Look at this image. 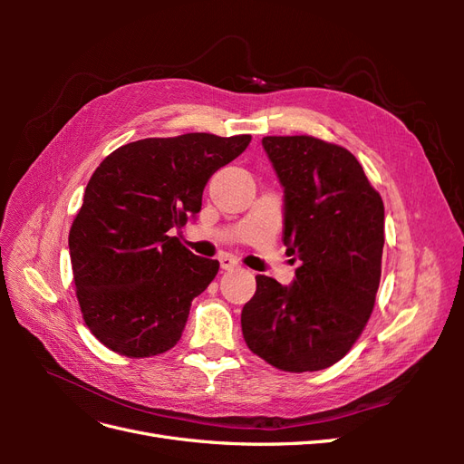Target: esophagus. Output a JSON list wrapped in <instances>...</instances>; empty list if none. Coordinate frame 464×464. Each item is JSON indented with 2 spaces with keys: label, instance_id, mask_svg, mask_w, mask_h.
Returning <instances> with one entry per match:
<instances>
[{
  "label": "esophagus",
  "instance_id": "34e87169",
  "mask_svg": "<svg viewBox=\"0 0 464 464\" xmlns=\"http://www.w3.org/2000/svg\"><path fill=\"white\" fill-rule=\"evenodd\" d=\"M218 261H220V266L224 271H234V269H237V266H240L232 256H222Z\"/></svg>",
  "mask_w": 464,
  "mask_h": 464
}]
</instances>
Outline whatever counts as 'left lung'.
Returning a JSON list of instances; mask_svg holds the SVG:
<instances>
[{
	"instance_id": "obj_1",
	"label": "left lung",
	"mask_w": 464,
	"mask_h": 464,
	"mask_svg": "<svg viewBox=\"0 0 464 464\" xmlns=\"http://www.w3.org/2000/svg\"><path fill=\"white\" fill-rule=\"evenodd\" d=\"M285 188V246L302 265L292 286L257 275L242 310L251 353L302 373L346 356L373 312L385 208L350 150L312 135L263 137Z\"/></svg>"
}]
</instances>
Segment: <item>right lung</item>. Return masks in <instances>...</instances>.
Returning a JSON list of instances; mask_svg holds the SVG:
<instances>
[{"label":"right lung","instance_id":"obj_1","mask_svg":"<svg viewBox=\"0 0 464 464\" xmlns=\"http://www.w3.org/2000/svg\"><path fill=\"white\" fill-rule=\"evenodd\" d=\"M249 141L251 135L149 137L96 168L69 230V254L82 319L106 348L150 358L179 341L218 261L191 254L172 230L199 213L208 178Z\"/></svg>","mask_w":464,"mask_h":464}]
</instances>
